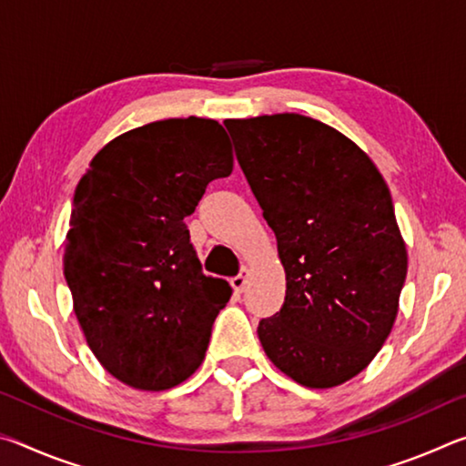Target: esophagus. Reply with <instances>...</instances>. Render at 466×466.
Returning a JSON list of instances; mask_svg holds the SVG:
<instances>
[{
    "instance_id": "obj_1",
    "label": "esophagus",
    "mask_w": 466,
    "mask_h": 466,
    "mask_svg": "<svg viewBox=\"0 0 466 466\" xmlns=\"http://www.w3.org/2000/svg\"><path fill=\"white\" fill-rule=\"evenodd\" d=\"M247 279H248V267H242L240 273L236 275V278H232V288L236 291H242L244 286H247Z\"/></svg>"
}]
</instances>
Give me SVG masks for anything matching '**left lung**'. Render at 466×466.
I'll return each mask as SVG.
<instances>
[{
    "label": "left lung",
    "mask_w": 466,
    "mask_h": 466,
    "mask_svg": "<svg viewBox=\"0 0 466 466\" xmlns=\"http://www.w3.org/2000/svg\"><path fill=\"white\" fill-rule=\"evenodd\" d=\"M226 127L286 269L281 310L257 329L267 358L309 389L343 384L390 335L407 278L389 187L366 152L310 116Z\"/></svg>",
    "instance_id": "8db88e82"
}]
</instances>
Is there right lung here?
Listing matches in <instances>:
<instances>
[{
  "label": "right lung",
  "mask_w": 466,
  "mask_h": 466,
  "mask_svg": "<svg viewBox=\"0 0 466 466\" xmlns=\"http://www.w3.org/2000/svg\"><path fill=\"white\" fill-rule=\"evenodd\" d=\"M232 168L218 121L164 119L108 141L76 187L63 275L92 353L133 389L201 366L232 288L203 273L185 218Z\"/></svg>",
  "instance_id": "1"
}]
</instances>
